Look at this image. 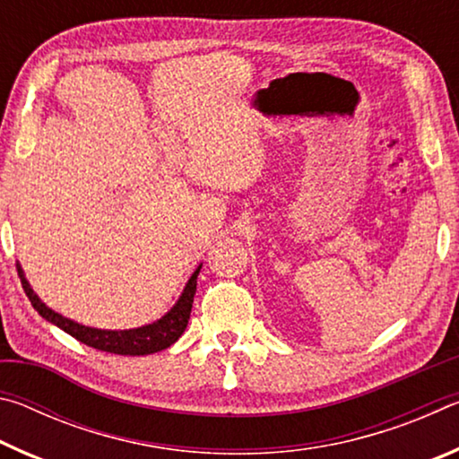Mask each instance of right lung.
<instances>
[{"label": "right lung", "mask_w": 459, "mask_h": 459, "mask_svg": "<svg viewBox=\"0 0 459 459\" xmlns=\"http://www.w3.org/2000/svg\"><path fill=\"white\" fill-rule=\"evenodd\" d=\"M200 269L202 265L194 271L190 281L186 283L184 293L180 295V299H178V304L169 309L161 320L153 322L150 325H143V328L119 330V332L89 328V325H81L73 320H68V317H62L60 314L52 312V309L46 307L40 301V298L32 291V287H30V283L26 281L24 271L20 269V265H18V275L22 279V287H24L28 299L32 301L34 309L44 317V320L56 324L60 330L71 333L73 338L82 342V344L97 348V351L123 354V356H143V354L166 351L168 346H172L174 342L184 333L186 325H188V320H190L192 301H194V293H196V279H198Z\"/></svg>", "instance_id": "right-lung-1"}]
</instances>
